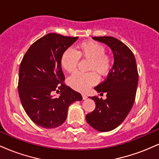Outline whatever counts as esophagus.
Returning <instances> with one entry per match:
<instances>
[{"label":"esophagus","instance_id":"esophagus-1","mask_svg":"<svg viewBox=\"0 0 159 159\" xmlns=\"http://www.w3.org/2000/svg\"><path fill=\"white\" fill-rule=\"evenodd\" d=\"M82 98H83L84 100H85V99H87V96H86L85 94H82Z\"/></svg>","mask_w":159,"mask_h":159}]
</instances>
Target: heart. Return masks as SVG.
Here are the masks:
<instances>
[{
  "mask_svg": "<svg viewBox=\"0 0 159 159\" xmlns=\"http://www.w3.org/2000/svg\"><path fill=\"white\" fill-rule=\"evenodd\" d=\"M103 45L94 41L82 43L77 46V51L68 49L62 54L61 64L67 72L72 73L75 71L79 61V57L90 60L89 69L95 70L101 75H105L110 70L111 60L105 54ZM98 78L94 72L87 73H76L69 78V85L74 90L85 92L91 86L96 84Z\"/></svg>",
  "mask_w": 159,
  "mask_h": 159,
  "instance_id": "1",
  "label": "heart"
}]
</instances>
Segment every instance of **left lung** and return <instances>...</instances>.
Masks as SVG:
<instances>
[{
  "label": "left lung",
  "instance_id": "1",
  "mask_svg": "<svg viewBox=\"0 0 159 159\" xmlns=\"http://www.w3.org/2000/svg\"><path fill=\"white\" fill-rule=\"evenodd\" d=\"M93 39L109 46L114 62L106 79L94 87L100 95L106 93L107 98L90 97L96 108L86 115V120L98 132H109L119 126L132 109L138 84V68L134 54L119 39L111 36Z\"/></svg>",
  "mask_w": 159,
  "mask_h": 159
}]
</instances>
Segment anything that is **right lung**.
Returning a JSON list of instances; mask_svg holds the SVG:
<instances>
[{"mask_svg": "<svg viewBox=\"0 0 159 159\" xmlns=\"http://www.w3.org/2000/svg\"><path fill=\"white\" fill-rule=\"evenodd\" d=\"M77 37L48 34L27 51L19 67V93L27 116L39 126L54 129L66 121L69 105L81 101L79 93L65 85L62 54ZM54 91L61 93L54 98Z\"/></svg>", "mask_w": 159, "mask_h": 159, "instance_id": "add662e5", "label": "right lung"}]
</instances>
